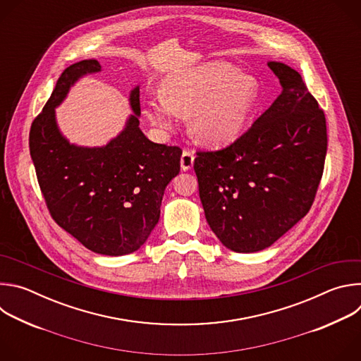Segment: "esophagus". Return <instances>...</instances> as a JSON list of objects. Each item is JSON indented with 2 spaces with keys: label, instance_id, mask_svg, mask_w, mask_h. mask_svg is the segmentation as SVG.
<instances>
[{
  "label": "esophagus",
  "instance_id": "esophagus-1",
  "mask_svg": "<svg viewBox=\"0 0 361 361\" xmlns=\"http://www.w3.org/2000/svg\"><path fill=\"white\" fill-rule=\"evenodd\" d=\"M180 163H181V169H183L184 171H188V170L192 167V163H194V154H192V151L184 149L183 154H181Z\"/></svg>",
  "mask_w": 361,
  "mask_h": 361
}]
</instances>
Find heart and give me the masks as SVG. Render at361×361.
<instances>
[{"label":"heart","instance_id":"heart-1","mask_svg":"<svg viewBox=\"0 0 361 361\" xmlns=\"http://www.w3.org/2000/svg\"><path fill=\"white\" fill-rule=\"evenodd\" d=\"M259 94V84L227 63H209L167 80L163 94L145 101V116L171 130L181 114H191L195 138L212 145L234 141L243 131Z\"/></svg>","mask_w":361,"mask_h":361}]
</instances>
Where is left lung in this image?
<instances>
[{
  "label": "left lung",
  "mask_w": 361,
  "mask_h": 361,
  "mask_svg": "<svg viewBox=\"0 0 361 361\" xmlns=\"http://www.w3.org/2000/svg\"><path fill=\"white\" fill-rule=\"evenodd\" d=\"M281 94L230 145L197 151L194 171L205 219L230 250L270 247L312 209L327 152L324 111L301 75L269 63Z\"/></svg>",
  "instance_id": "left-lung-1"
}]
</instances>
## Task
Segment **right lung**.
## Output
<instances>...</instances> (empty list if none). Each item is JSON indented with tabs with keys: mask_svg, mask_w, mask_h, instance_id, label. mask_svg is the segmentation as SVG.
I'll return each mask as SVG.
<instances>
[{
	"mask_svg": "<svg viewBox=\"0 0 361 361\" xmlns=\"http://www.w3.org/2000/svg\"><path fill=\"white\" fill-rule=\"evenodd\" d=\"M97 60L64 70L30 130V154L53 220L88 250L124 255L138 250L160 219L167 184L180 171L183 149L156 144L140 130V88L130 95L135 116L106 147L71 145L59 131L54 109L70 85L97 73Z\"/></svg>",
	"mask_w": 361,
	"mask_h": 361,
	"instance_id": "add662e5",
	"label": "right lung"
}]
</instances>
